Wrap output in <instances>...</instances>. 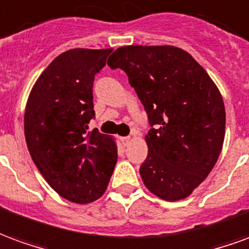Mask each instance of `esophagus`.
I'll return each mask as SVG.
<instances>
[{"mask_svg": "<svg viewBox=\"0 0 249 249\" xmlns=\"http://www.w3.org/2000/svg\"><path fill=\"white\" fill-rule=\"evenodd\" d=\"M121 142H123V145L128 146L130 142V137L129 136H126V137H121Z\"/></svg>", "mask_w": 249, "mask_h": 249, "instance_id": "obj_1", "label": "esophagus"}]
</instances>
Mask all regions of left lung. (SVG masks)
<instances>
[{
  "instance_id": "8db88e82",
  "label": "left lung",
  "mask_w": 249,
  "mask_h": 249,
  "mask_svg": "<svg viewBox=\"0 0 249 249\" xmlns=\"http://www.w3.org/2000/svg\"><path fill=\"white\" fill-rule=\"evenodd\" d=\"M144 105L151 129L140 175L162 200L188 197L220 156L225 108L219 89L188 52L176 46H121L109 57Z\"/></svg>"
}]
</instances>
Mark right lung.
I'll list each match as a JSON object with an SVG mask.
<instances>
[{
  "label": "right lung",
  "instance_id": "add662e5",
  "mask_svg": "<svg viewBox=\"0 0 249 249\" xmlns=\"http://www.w3.org/2000/svg\"><path fill=\"white\" fill-rule=\"evenodd\" d=\"M112 49H71L41 73L26 103L25 139L48 184L69 201L92 203L108 187L117 146L97 128L93 81Z\"/></svg>",
  "mask_w": 249,
  "mask_h": 249
}]
</instances>
